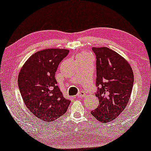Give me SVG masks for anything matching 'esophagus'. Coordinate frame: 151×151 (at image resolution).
I'll use <instances>...</instances> for the list:
<instances>
[{
    "mask_svg": "<svg viewBox=\"0 0 151 151\" xmlns=\"http://www.w3.org/2000/svg\"><path fill=\"white\" fill-rule=\"evenodd\" d=\"M86 95V94H85V92H79V93L78 94V95H77V96L78 97V98H81V97H83Z\"/></svg>",
    "mask_w": 151,
    "mask_h": 151,
    "instance_id": "1",
    "label": "esophagus"
}]
</instances>
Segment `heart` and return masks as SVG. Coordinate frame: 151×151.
<instances>
[{
    "mask_svg": "<svg viewBox=\"0 0 151 151\" xmlns=\"http://www.w3.org/2000/svg\"><path fill=\"white\" fill-rule=\"evenodd\" d=\"M90 56L88 54H86V53H82V54L78 55L77 56V59H85V58L90 57Z\"/></svg>",
    "mask_w": 151,
    "mask_h": 151,
    "instance_id": "b5f03b06",
    "label": "heart"
}]
</instances>
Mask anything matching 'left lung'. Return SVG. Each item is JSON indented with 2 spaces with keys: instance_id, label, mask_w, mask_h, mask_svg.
Masks as SVG:
<instances>
[{
  "instance_id": "1",
  "label": "left lung",
  "mask_w": 151,
  "mask_h": 151,
  "mask_svg": "<svg viewBox=\"0 0 151 151\" xmlns=\"http://www.w3.org/2000/svg\"><path fill=\"white\" fill-rule=\"evenodd\" d=\"M96 55L99 105L91 114L101 123L112 121L126 108L134 84L132 68L121 55L107 47L92 48Z\"/></svg>"
}]
</instances>
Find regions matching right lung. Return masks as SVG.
<instances>
[{
  "label": "right lung",
  "instance_id": "add662e5",
  "mask_svg": "<svg viewBox=\"0 0 151 151\" xmlns=\"http://www.w3.org/2000/svg\"><path fill=\"white\" fill-rule=\"evenodd\" d=\"M67 49L49 48L30 57L18 76V86L25 105L43 121H55L66 113L71 101L57 85L55 72L69 54Z\"/></svg>",
  "mask_w": 151,
  "mask_h": 151
}]
</instances>
